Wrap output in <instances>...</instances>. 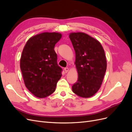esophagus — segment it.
Listing matches in <instances>:
<instances>
[{
	"label": "esophagus",
	"mask_w": 132,
	"mask_h": 132,
	"mask_svg": "<svg viewBox=\"0 0 132 132\" xmlns=\"http://www.w3.org/2000/svg\"><path fill=\"white\" fill-rule=\"evenodd\" d=\"M68 71H69V68H64V71H65V73H67Z\"/></svg>",
	"instance_id": "esophagus-1"
}]
</instances>
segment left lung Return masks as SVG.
Instances as JSON below:
<instances>
[{"label": "left lung", "instance_id": "1", "mask_svg": "<svg viewBox=\"0 0 132 132\" xmlns=\"http://www.w3.org/2000/svg\"><path fill=\"white\" fill-rule=\"evenodd\" d=\"M69 36L75 50L78 73L72 90L80 97H91L100 88L106 71L104 50L97 39L85 33H70Z\"/></svg>", "mask_w": 132, "mask_h": 132}]
</instances>
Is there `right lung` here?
I'll return each mask as SVG.
<instances>
[{
    "label": "right lung",
    "mask_w": 132,
    "mask_h": 132,
    "mask_svg": "<svg viewBox=\"0 0 132 132\" xmlns=\"http://www.w3.org/2000/svg\"><path fill=\"white\" fill-rule=\"evenodd\" d=\"M62 37L57 32H43L28 40L20 59L25 85L36 97L44 98L53 93L62 69L57 64L55 45Z\"/></svg>",
    "instance_id": "obj_1"
}]
</instances>
